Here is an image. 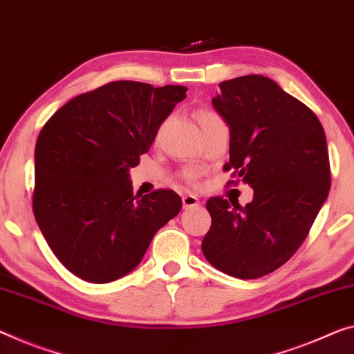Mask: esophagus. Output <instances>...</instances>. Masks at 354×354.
Instances as JSON below:
<instances>
[{
  "mask_svg": "<svg viewBox=\"0 0 354 354\" xmlns=\"http://www.w3.org/2000/svg\"><path fill=\"white\" fill-rule=\"evenodd\" d=\"M182 203H183V209H192L199 204V199L196 198L194 194H185L182 198Z\"/></svg>",
  "mask_w": 354,
  "mask_h": 354,
  "instance_id": "esophagus-1",
  "label": "esophagus"
}]
</instances>
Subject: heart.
<instances>
[{
    "mask_svg": "<svg viewBox=\"0 0 354 354\" xmlns=\"http://www.w3.org/2000/svg\"><path fill=\"white\" fill-rule=\"evenodd\" d=\"M210 120H218V117L214 115V113H210V112H201L199 113V123L210 122ZM196 176H198V174H196L194 169L185 171V178H187V180H189V182H193L194 178H196Z\"/></svg>",
    "mask_w": 354,
    "mask_h": 354,
    "instance_id": "b5f03b06",
    "label": "heart"
}]
</instances>
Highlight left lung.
Segmentation results:
<instances>
[{"label":"left lung","mask_w":354,"mask_h":354,"mask_svg":"<svg viewBox=\"0 0 354 354\" xmlns=\"http://www.w3.org/2000/svg\"><path fill=\"white\" fill-rule=\"evenodd\" d=\"M212 106L230 127L225 169L232 167L254 194L245 207L207 201L212 226L203 253L227 275L259 279L296 253L328 199L326 134L306 104L264 75L225 80Z\"/></svg>","instance_id":"8db88e82"}]
</instances>
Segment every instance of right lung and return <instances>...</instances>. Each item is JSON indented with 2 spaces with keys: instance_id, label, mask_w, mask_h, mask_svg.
<instances>
[{
  "instance_id": "right-lung-1",
  "label": "right lung",
  "mask_w": 354,
  "mask_h": 354,
  "mask_svg": "<svg viewBox=\"0 0 354 354\" xmlns=\"http://www.w3.org/2000/svg\"><path fill=\"white\" fill-rule=\"evenodd\" d=\"M185 97L182 85L117 80L75 96L42 128L32 212L48 247L79 279L109 283L129 274L180 212L172 189L134 194L129 169Z\"/></svg>"
}]
</instances>
